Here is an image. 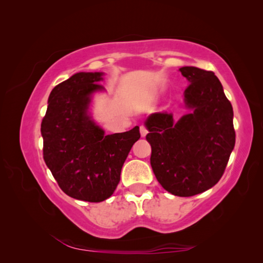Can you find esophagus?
I'll return each mask as SVG.
<instances>
[{
	"mask_svg": "<svg viewBox=\"0 0 263 263\" xmlns=\"http://www.w3.org/2000/svg\"><path fill=\"white\" fill-rule=\"evenodd\" d=\"M139 130H140V135H141V137H145L146 135H147V127H146L145 125H140V127H139Z\"/></svg>",
	"mask_w": 263,
	"mask_h": 263,
	"instance_id": "obj_1",
	"label": "esophagus"
}]
</instances>
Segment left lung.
Instances as JSON below:
<instances>
[{
	"instance_id": "1",
	"label": "left lung",
	"mask_w": 263,
	"mask_h": 263,
	"mask_svg": "<svg viewBox=\"0 0 263 263\" xmlns=\"http://www.w3.org/2000/svg\"><path fill=\"white\" fill-rule=\"evenodd\" d=\"M190 82L184 101L190 114L174 122L157 112L146 121L151 166L159 183L180 197L204 193L221 179L235 144L233 109L211 70L182 67Z\"/></svg>"
}]
</instances>
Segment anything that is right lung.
<instances>
[{
	"label": "right lung",
	"mask_w": 263,
	"mask_h": 263,
	"mask_svg": "<svg viewBox=\"0 0 263 263\" xmlns=\"http://www.w3.org/2000/svg\"><path fill=\"white\" fill-rule=\"evenodd\" d=\"M102 73H77L53 88L42 122L43 157L66 195L99 203L109 198L139 126L104 135L87 115L90 95L103 89Z\"/></svg>",
	"instance_id": "add662e5"
}]
</instances>
